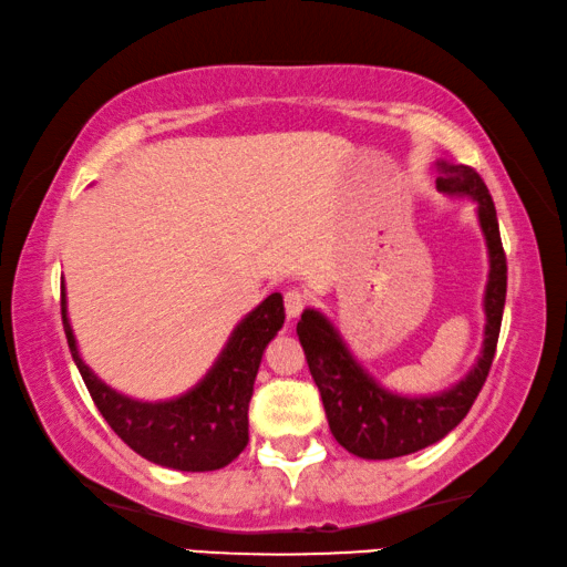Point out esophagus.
<instances>
[{
    "label": "esophagus",
    "instance_id": "34e87169",
    "mask_svg": "<svg viewBox=\"0 0 567 567\" xmlns=\"http://www.w3.org/2000/svg\"><path fill=\"white\" fill-rule=\"evenodd\" d=\"M305 308H308V295L300 292V290H287L285 292L287 318H298Z\"/></svg>",
    "mask_w": 567,
    "mask_h": 567
}]
</instances>
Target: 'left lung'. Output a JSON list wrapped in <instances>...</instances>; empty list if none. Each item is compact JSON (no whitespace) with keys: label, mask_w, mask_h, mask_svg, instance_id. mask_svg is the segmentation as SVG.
I'll return each instance as SVG.
<instances>
[{"label":"left lung","mask_w":567,"mask_h":567,"mask_svg":"<svg viewBox=\"0 0 567 567\" xmlns=\"http://www.w3.org/2000/svg\"><path fill=\"white\" fill-rule=\"evenodd\" d=\"M436 188L477 202L480 227L487 239L489 280L484 290V343L477 363L464 379L436 396H401L368 375L355 361L336 326L318 310H305L298 336L308 358L332 436L361 460H393L444 439L470 413L480 396L497 350L507 295V257L502 249L497 209L477 171L464 164L436 161Z\"/></svg>","instance_id":"left-lung-1"}]
</instances>
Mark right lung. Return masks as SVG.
Wrapping results in <instances>:
<instances>
[{"mask_svg": "<svg viewBox=\"0 0 567 567\" xmlns=\"http://www.w3.org/2000/svg\"><path fill=\"white\" fill-rule=\"evenodd\" d=\"M62 328L97 411L143 460L178 472H214L235 462L249 442V399L269 340L285 322L282 295L272 292L239 322L209 373L171 401H136L105 385L78 353L62 287Z\"/></svg>", "mask_w": 567, "mask_h": 567, "instance_id": "right-lung-1", "label": "right lung"}]
</instances>
